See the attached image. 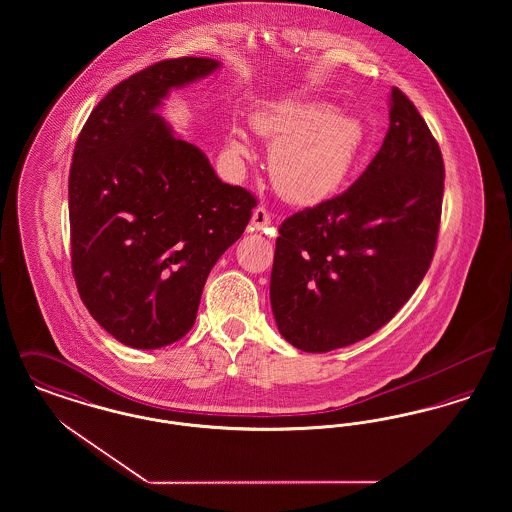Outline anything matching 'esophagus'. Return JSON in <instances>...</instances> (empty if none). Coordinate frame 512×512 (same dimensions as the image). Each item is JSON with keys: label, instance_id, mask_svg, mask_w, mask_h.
<instances>
[{"label": "esophagus", "instance_id": "esophagus-1", "mask_svg": "<svg viewBox=\"0 0 512 512\" xmlns=\"http://www.w3.org/2000/svg\"><path fill=\"white\" fill-rule=\"evenodd\" d=\"M270 222H272V217H270L267 207L259 205V207L253 211V215H251V226H253L255 230H267V226H270Z\"/></svg>", "mask_w": 512, "mask_h": 512}]
</instances>
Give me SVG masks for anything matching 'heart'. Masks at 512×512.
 <instances>
[{
	"mask_svg": "<svg viewBox=\"0 0 512 512\" xmlns=\"http://www.w3.org/2000/svg\"><path fill=\"white\" fill-rule=\"evenodd\" d=\"M251 122L274 146L270 174L276 190L293 203L313 205L334 194L363 144V126L324 101H280L259 109ZM234 153L247 151L232 138Z\"/></svg>",
	"mask_w": 512,
	"mask_h": 512,
	"instance_id": "heart-1",
	"label": "heart"
}]
</instances>
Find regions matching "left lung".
Listing matches in <instances>:
<instances>
[{"label":"left lung","instance_id":"8db88e82","mask_svg":"<svg viewBox=\"0 0 512 512\" xmlns=\"http://www.w3.org/2000/svg\"><path fill=\"white\" fill-rule=\"evenodd\" d=\"M443 178L436 138L393 88L390 128L366 171L278 228L270 305L286 341L328 353L395 317L434 259Z\"/></svg>","mask_w":512,"mask_h":512}]
</instances>
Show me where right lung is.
<instances>
[{
	"instance_id": "add662e5",
	"label": "right lung",
	"mask_w": 512,
	"mask_h": 512,
	"mask_svg": "<svg viewBox=\"0 0 512 512\" xmlns=\"http://www.w3.org/2000/svg\"><path fill=\"white\" fill-rule=\"evenodd\" d=\"M219 65L178 57L132 74L94 107L74 146V282L99 326L128 347L159 349L192 330L211 268L257 205L155 113L172 88Z\"/></svg>"
}]
</instances>
